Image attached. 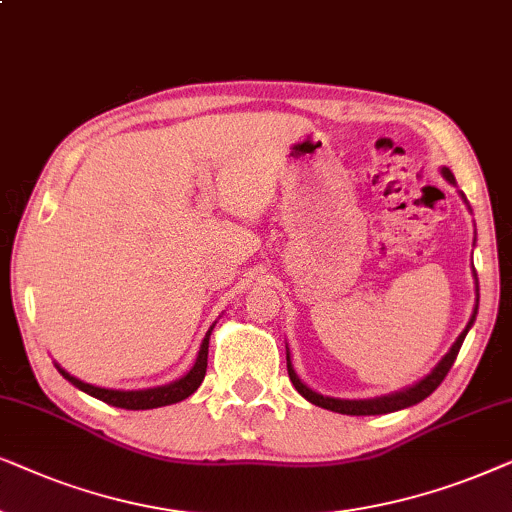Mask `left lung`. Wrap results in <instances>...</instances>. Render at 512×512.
Returning <instances> with one entry per match:
<instances>
[{"label":"left lung","instance_id":"obj_1","mask_svg":"<svg viewBox=\"0 0 512 512\" xmlns=\"http://www.w3.org/2000/svg\"><path fill=\"white\" fill-rule=\"evenodd\" d=\"M440 173L445 180L449 182V185L456 187V180L452 175V170L442 166ZM459 196L463 199V203L468 206L466 201V194L459 192ZM470 210V206H468ZM475 245V243H473ZM473 278H475V304H473V313H470V320L466 323V327H463V332L459 337H456V342L452 344V349H449L445 356L440 358V363L433 367L431 372L426 374L424 379H419L417 384L407 386L403 388V391H395V393H388V395H379V398H363V400H346V398H332V395H323L318 391H313V388H309L304 384L302 379L297 377L295 367H292V360H290V349L288 344H285V358H288V374H290V381L292 386L297 388V393L302 395V398L309 400L311 405L316 407H323V410H330V412H339V414H351V417H370V414H388V412H398V410H405V407H412L421 403V400H426L428 395H431L435 388H438L442 384V379L447 377V372L452 370L454 360L456 356H459V349L463 344V339H466L468 330L473 327L475 323V316H478V306H480V283H478V274H475L473 269Z\"/></svg>","mask_w":512,"mask_h":512}]
</instances>
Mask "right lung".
<instances>
[{
	"label": "right lung",
	"instance_id": "obj_1",
	"mask_svg": "<svg viewBox=\"0 0 512 512\" xmlns=\"http://www.w3.org/2000/svg\"><path fill=\"white\" fill-rule=\"evenodd\" d=\"M213 327L215 323L210 325V330L203 337L199 356H196L194 365L189 367L187 374H182L180 379L170 381V384L163 386H154V388H138V391H124V388H105V386H93L86 384L70 374L67 370H63L56 363V370L63 374V377L70 381L72 386H77L79 391H84L93 398L102 400V403L112 405V407H121V410H154V407H166V405H175L180 400H185L192 395L196 388L201 386L203 377H206V367H208V344H210V335H213Z\"/></svg>",
	"mask_w": 512,
	"mask_h": 512
}]
</instances>
